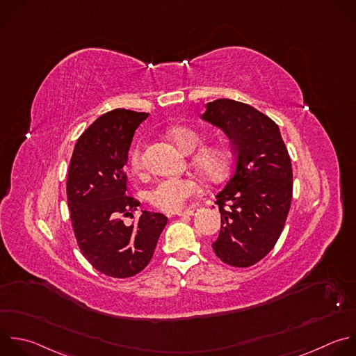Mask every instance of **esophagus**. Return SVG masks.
Segmentation results:
<instances>
[{
    "label": "esophagus",
    "instance_id": "esophagus-1",
    "mask_svg": "<svg viewBox=\"0 0 356 356\" xmlns=\"http://www.w3.org/2000/svg\"><path fill=\"white\" fill-rule=\"evenodd\" d=\"M197 213V209L195 208H191V209H186V211H181V212H179L177 215L179 216H183V218H186V216H193V215H195Z\"/></svg>",
    "mask_w": 356,
    "mask_h": 356
}]
</instances>
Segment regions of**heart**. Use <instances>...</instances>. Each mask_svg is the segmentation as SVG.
I'll list each match as a JSON object with an SVG mask.
<instances>
[{
	"label": "heart",
	"instance_id": "1",
	"mask_svg": "<svg viewBox=\"0 0 356 356\" xmlns=\"http://www.w3.org/2000/svg\"><path fill=\"white\" fill-rule=\"evenodd\" d=\"M176 145L184 152H194L202 143V136L190 127H179L170 133ZM195 168L208 179L219 180L225 176L230 162L229 151L222 145H209L194 155ZM131 166L134 170L143 168V145L138 144L131 152ZM200 193V184L193 177H168L158 181L149 191V201L154 207L165 212H177L186 202Z\"/></svg>",
	"mask_w": 356,
	"mask_h": 356
}]
</instances>
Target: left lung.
Here are the masks:
<instances>
[{
	"label": "left lung",
	"mask_w": 356,
	"mask_h": 356,
	"mask_svg": "<svg viewBox=\"0 0 356 356\" xmlns=\"http://www.w3.org/2000/svg\"><path fill=\"white\" fill-rule=\"evenodd\" d=\"M205 107L201 118L227 136L234 154L233 175L216 194L222 225L212 249L229 266L250 267L273 250L285 226L291 158L280 127L250 104L218 99Z\"/></svg>",
	"instance_id": "left-lung-1"
}]
</instances>
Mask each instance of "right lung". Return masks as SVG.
I'll list each match as a JSON object with an SVG mask.
<instances>
[{"label": "right lung", "mask_w": 356, "mask_h": 356, "mask_svg": "<svg viewBox=\"0 0 356 356\" xmlns=\"http://www.w3.org/2000/svg\"><path fill=\"white\" fill-rule=\"evenodd\" d=\"M148 113L114 108L78 138L70 161L67 200L82 256L104 275L129 278L151 261L168 218L143 211L126 225L140 201L126 195V165L138 126Z\"/></svg>", "instance_id": "add662e5"}]
</instances>
